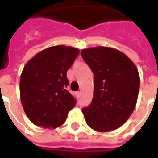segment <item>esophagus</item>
I'll list each match as a JSON object with an SVG mask.
<instances>
[{
	"mask_svg": "<svg viewBox=\"0 0 158 158\" xmlns=\"http://www.w3.org/2000/svg\"><path fill=\"white\" fill-rule=\"evenodd\" d=\"M80 94H81V92H80V91H78V92H76V96L79 97V96H80Z\"/></svg>",
	"mask_w": 158,
	"mask_h": 158,
	"instance_id": "obj_1",
	"label": "esophagus"
}]
</instances>
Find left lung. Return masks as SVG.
<instances>
[{
  "label": "left lung",
  "mask_w": 158,
  "mask_h": 158,
  "mask_svg": "<svg viewBox=\"0 0 158 158\" xmlns=\"http://www.w3.org/2000/svg\"><path fill=\"white\" fill-rule=\"evenodd\" d=\"M81 55L94 73L92 102L82 110L86 123L97 132L118 129L136 106L138 69L124 53L111 47L83 49Z\"/></svg>",
  "instance_id": "8db88e82"
}]
</instances>
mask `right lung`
<instances>
[{
  "mask_svg": "<svg viewBox=\"0 0 158 158\" xmlns=\"http://www.w3.org/2000/svg\"><path fill=\"white\" fill-rule=\"evenodd\" d=\"M79 53L74 47L55 45L38 52L25 64L20 78V99L34 124L56 129L64 123L76 102L66 89L67 71Z\"/></svg>",
  "mask_w": 158,
  "mask_h": 158,
  "instance_id": "right-lung-1",
  "label": "right lung"
}]
</instances>
